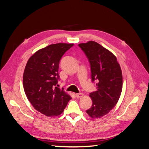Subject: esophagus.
I'll list each match as a JSON object with an SVG mask.
<instances>
[{
    "label": "esophagus",
    "mask_w": 149,
    "mask_h": 149,
    "mask_svg": "<svg viewBox=\"0 0 149 149\" xmlns=\"http://www.w3.org/2000/svg\"><path fill=\"white\" fill-rule=\"evenodd\" d=\"M75 96L77 97L78 98H79V97H83V96H84V94H83V93H76L75 94Z\"/></svg>",
    "instance_id": "obj_1"
}]
</instances>
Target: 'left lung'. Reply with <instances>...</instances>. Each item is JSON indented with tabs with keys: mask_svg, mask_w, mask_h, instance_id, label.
<instances>
[{
	"mask_svg": "<svg viewBox=\"0 0 149 149\" xmlns=\"http://www.w3.org/2000/svg\"><path fill=\"white\" fill-rule=\"evenodd\" d=\"M91 65V79L97 81V91L91 93L93 104L86 111L93 119L109 113L118 103L123 89V74L116 56L94 41L79 43Z\"/></svg>",
	"mask_w": 149,
	"mask_h": 149,
	"instance_id": "left-lung-1",
	"label": "left lung"
}]
</instances>
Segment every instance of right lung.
Segmentation results:
<instances>
[{
	"label": "right lung",
	"mask_w": 149,
	"mask_h": 149,
	"mask_svg": "<svg viewBox=\"0 0 149 149\" xmlns=\"http://www.w3.org/2000/svg\"><path fill=\"white\" fill-rule=\"evenodd\" d=\"M73 43H56L39 49L26 63L23 85L26 97L35 109L48 117L60 115L71 97L56 86L62 56Z\"/></svg>",
	"instance_id": "right-lung-1"
}]
</instances>
